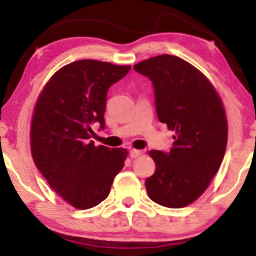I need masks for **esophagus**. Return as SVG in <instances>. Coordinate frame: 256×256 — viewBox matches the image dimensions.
<instances>
[{
	"label": "esophagus",
	"instance_id": "34e87169",
	"mask_svg": "<svg viewBox=\"0 0 256 256\" xmlns=\"http://www.w3.org/2000/svg\"><path fill=\"white\" fill-rule=\"evenodd\" d=\"M142 154V152L141 150H130V156L132 159H134V158H137V156H140Z\"/></svg>",
	"mask_w": 256,
	"mask_h": 256
}]
</instances>
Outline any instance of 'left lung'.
Instances as JSON below:
<instances>
[{"mask_svg":"<svg viewBox=\"0 0 256 256\" xmlns=\"http://www.w3.org/2000/svg\"><path fill=\"white\" fill-rule=\"evenodd\" d=\"M134 69L153 82L158 119L175 132L169 153L150 152L156 172L146 180V190L159 206L184 208L203 194L222 162V100L203 72L176 56H156Z\"/></svg>","mask_w":256,"mask_h":256,"instance_id":"1","label":"left lung"}]
</instances>
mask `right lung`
<instances>
[{
    "instance_id": "1",
    "label": "right lung",
    "mask_w": 256,
    "mask_h": 256,
    "mask_svg": "<svg viewBox=\"0 0 256 256\" xmlns=\"http://www.w3.org/2000/svg\"><path fill=\"white\" fill-rule=\"evenodd\" d=\"M130 66L81 60L53 74L34 109L30 146L34 162L48 184L76 209L108 196L128 150L94 146L92 124L104 130L106 94Z\"/></svg>"
}]
</instances>
